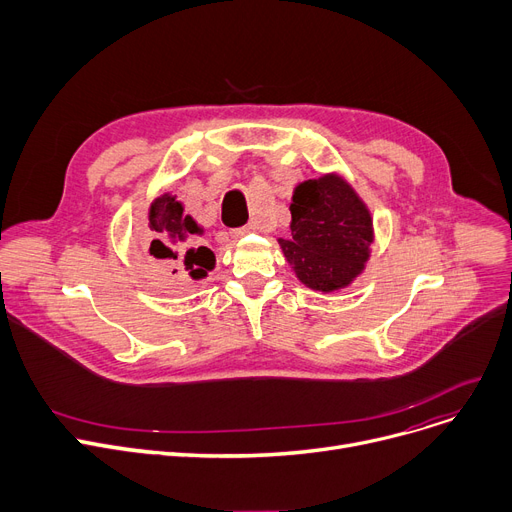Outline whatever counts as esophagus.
I'll list each match as a JSON object with an SVG mask.
<instances>
[{"mask_svg":"<svg viewBox=\"0 0 512 512\" xmlns=\"http://www.w3.org/2000/svg\"><path fill=\"white\" fill-rule=\"evenodd\" d=\"M255 230H257V224H249V226L236 228V230H232V238H242V236H247V234H251V232H255Z\"/></svg>","mask_w":512,"mask_h":512,"instance_id":"esophagus-1","label":"esophagus"}]
</instances>
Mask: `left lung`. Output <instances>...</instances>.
Segmentation results:
<instances>
[{
    "instance_id": "8db88e82",
    "label": "left lung",
    "mask_w": 512,
    "mask_h": 512,
    "mask_svg": "<svg viewBox=\"0 0 512 512\" xmlns=\"http://www.w3.org/2000/svg\"><path fill=\"white\" fill-rule=\"evenodd\" d=\"M278 242L307 288L336 292L351 286L371 257V211L342 174H321L294 186L290 238Z\"/></svg>"
}]
</instances>
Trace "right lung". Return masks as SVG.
Listing matches in <instances>:
<instances>
[{"label": "right lung", "instance_id": "add662e5", "mask_svg": "<svg viewBox=\"0 0 512 512\" xmlns=\"http://www.w3.org/2000/svg\"><path fill=\"white\" fill-rule=\"evenodd\" d=\"M151 240L147 242L149 255L172 276H199L205 278L215 267V255L207 247H197V238L203 236V226L184 211V203L172 191L161 193L147 213Z\"/></svg>", "mask_w": 512, "mask_h": 512}]
</instances>
